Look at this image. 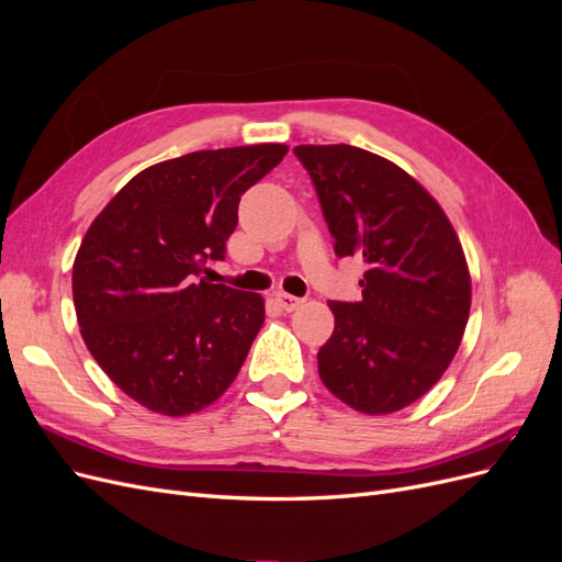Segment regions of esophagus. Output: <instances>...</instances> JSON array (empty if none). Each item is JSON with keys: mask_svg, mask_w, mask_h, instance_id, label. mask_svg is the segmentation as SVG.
Returning <instances> with one entry per match:
<instances>
[{"mask_svg": "<svg viewBox=\"0 0 562 562\" xmlns=\"http://www.w3.org/2000/svg\"><path fill=\"white\" fill-rule=\"evenodd\" d=\"M277 302H279V307H281V310H285V312H293V310H297L300 304H302V297L288 295V293H277Z\"/></svg>", "mask_w": 562, "mask_h": 562, "instance_id": "esophagus-1", "label": "esophagus"}]
</instances>
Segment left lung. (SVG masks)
I'll return each mask as SVG.
<instances>
[{
    "label": "left lung",
    "mask_w": 562,
    "mask_h": 562,
    "mask_svg": "<svg viewBox=\"0 0 562 562\" xmlns=\"http://www.w3.org/2000/svg\"><path fill=\"white\" fill-rule=\"evenodd\" d=\"M337 258L366 265L359 302H328L318 375L366 415L411 405L440 380L467 328L471 279L443 209L403 168L351 145H300Z\"/></svg>",
    "instance_id": "left-lung-1"
}]
</instances>
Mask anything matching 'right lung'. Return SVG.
I'll list each match as a JSON object with an SVG mask.
<instances>
[{
	"mask_svg": "<svg viewBox=\"0 0 562 562\" xmlns=\"http://www.w3.org/2000/svg\"><path fill=\"white\" fill-rule=\"evenodd\" d=\"M285 145L192 151L145 168L79 246L72 297L81 337L108 378L159 415L201 411L239 375L265 323L258 293L196 281L225 260L239 201Z\"/></svg>",
	"mask_w": 562,
	"mask_h": 562,
	"instance_id": "obj_1",
	"label": "right lung"
}]
</instances>
